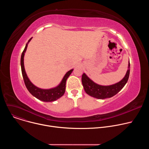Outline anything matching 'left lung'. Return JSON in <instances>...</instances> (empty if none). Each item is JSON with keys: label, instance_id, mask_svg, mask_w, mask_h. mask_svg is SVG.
Returning a JSON list of instances; mask_svg holds the SVG:
<instances>
[{"label": "left lung", "instance_id": "obj_1", "mask_svg": "<svg viewBox=\"0 0 149 149\" xmlns=\"http://www.w3.org/2000/svg\"><path fill=\"white\" fill-rule=\"evenodd\" d=\"M130 62L129 61L128 70L124 78L119 82L110 86H101L91 79L86 74L82 75V84L86 93L89 95L97 99L111 98L117 94L124 87L130 75Z\"/></svg>", "mask_w": 149, "mask_h": 149}]
</instances>
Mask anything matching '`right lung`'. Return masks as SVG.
<instances>
[{
  "instance_id": "add662e5",
  "label": "right lung",
  "mask_w": 149,
  "mask_h": 149,
  "mask_svg": "<svg viewBox=\"0 0 149 149\" xmlns=\"http://www.w3.org/2000/svg\"><path fill=\"white\" fill-rule=\"evenodd\" d=\"M32 38H31L28 42L26 43L25 49L22 52V55L20 58V65H21V70H22V74L23 76V78L24 80V82L26 86V88L29 91V92L35 98L38 100L44 101V102H52L56 101L58 98H61L65 93V87H66V81L69 76L71 75L74 69H72L68 71L65 75L63 76L62 79L59 85L55 87L49 88V89H42L36 87V86L30 81L29 79L26 72L25 71V67H24V56L26 52L28 45L29 42L31 40Z\"/></svg>"
}]
</instances>
